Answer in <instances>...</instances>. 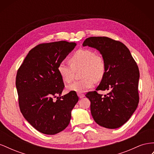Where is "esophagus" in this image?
I'll return each instance as SVG.
<instances>
[{
  "mask_svg": "<svg viewBox=\"0 0 154 154\" xmlns=\"http://www.w3.org/2000/svg\"><path fill=\"white\" fill-rule=\"evenodd\" d=\"M78 96H79L80 98H83V97L85 96L84 94H82V93H78Z\"/></svg>",
  "mask_w": 154,
  "mask_h": 154,
  "instance_id": "esophagus-1",
  "label": "esophagus"
}]
</instances>
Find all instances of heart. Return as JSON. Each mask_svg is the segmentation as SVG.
<instances>
[{"label":"heart","mask_w":154,"mask_h":154,"mask_svg":"<svg viewBox=\"0 0 154 154\" xmlns=\"http://www.w3.org/2000/svg\"><path fill=\"white\" fill-rule=\"evenodd\" d=\"M105 60L100 54L88 49H80L69 57V62L62 61L58 71L66 83L73 80L75 71L81 70L82 80L67 86V90L78 93L85 92L94 85L95 81H100L105 72Z\"/></svg>","instance_id":"1"}]
</instances>
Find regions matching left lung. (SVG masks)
<instances>
[{
  "instance_id": "left-lung-1",
  "label": "left lung",
  "mask_w": 154,
  "mask_h": 154,
  "mask_svg": "<svg viewBox=\"0 0 154 154\" xmlns=\"http://www.w3.org/2000/svg\"><path fill=\"white\" fill-rule=\"evenodd\" d=\"M83 46L98 50L106 69L96 90H109L103 97L96 91L85 94L91 101V112L97 124L106 128L122 127L131 117L139 103V71L129 49L119 41L106 36L86 38Z\"/></svg>"
}]
</instances>
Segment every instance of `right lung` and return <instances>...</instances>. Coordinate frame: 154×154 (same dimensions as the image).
I'll return each instance as SVG.
<instances>
[{
  "label": "right lung",
  "mask_w": 154,
  "mask_h": 154,
  "mask_svg": "<svg viewBox=\"0 0 154 154\" xmlns=\"http://www.w3.org/2000/svg\"><path fill=\"white\" fill-rule=\"evenodd\" d=\"M76 45L66 41L39 44L29 51L17 71L16 87L20 112L42 134L54 135L66 128L78 101L76 92L61 96L65 86L58 71L59 63Z\"/></svg>",
  "instance_id": "add662e5"
}]
</instances>
